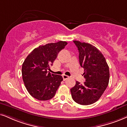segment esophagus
<instances>
[{
    "mask_svg": "<svg viewBox=\"0 0 127 127\" xmlns=\"http://www.w3.org/2000/svg\"><path fill=\"white\" fill-rule=\"evenodd\" d=\"M63 80L64 81V80H65L66 79H67V78H68L69 77L68 76V75H65V74H64V75H63Z\"/></svg>",
    "mask_w": 127,
    "mask_h": 127,
    "instance_id": "esophagus-1",
    "label": "esophagus"
}]
</instances>
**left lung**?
Masks as SVG:
<instances>
[{
  "instance_id": "1",
  "label": "left lung",
  "mask_w": 127,
  "mask_h": 127,
  "mask_svg": "<svg viewBox=\"0 0 127 127\" xmlns=\"http://www.w3.org/2000/svg\"><path fill=\"white\" fill-rule=\"evenodd\" d=\"M78 48L79 62L84 69L86 81H76L70 89L73 100L81 105H90L98 100L107 89L110 79V71L105 57L92 44L74 40Z\"/></svg>"
}]
</instances>
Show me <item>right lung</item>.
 <instances>
[{
	"label": "right lung",
	"instance_id": "1",
	"mask_svg": "<svg viewBox=\"0 0 127 127\" xmlns=\"http://www.w3.org/2000/svg\"><path fill=\"white\" fill-rule=\"evenodd\" d=\"M66 41L48 43L39 46L28 56L22 64L23 82L32 97L41 101L49 100L55 95L63 81L62 75L51 74L48 70L53 65Z\"/></svg>",
	"mask_w": 127,
	"mask_h": 127
}]
</instances>
